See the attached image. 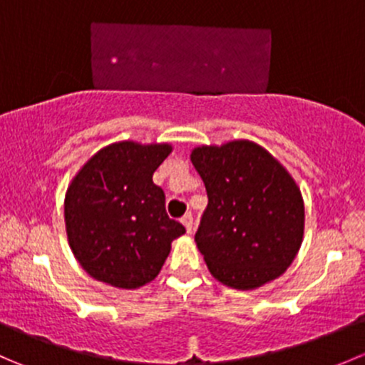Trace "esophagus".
I'll list each match as a JSON object with an SVG mask.
<instances>
[{"mask_svg":"<svg viewBox=\"0 0 365 365\" xmlns=\"http://www.w3.org/2000/svg\"><path fill=\"white\" fill-rule=\"evenodd\" d=\"M182 222H183V226L187 227V231H192V224H194V217H192V213H185V215L182 217Z\"/></svg>","mask_w":365,"mask_h":365,"instance_id":"esophagus-1","label":"esophagus"}]
</instances>
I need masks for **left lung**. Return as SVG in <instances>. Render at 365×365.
I'll return each instance as SVG.
<instances>
[{
    "label": "left lung",
    "instance_id": "8db88e82",
    "mask_svg": "<svg viewBox=\"0 0 365 365\" xmlns=\"http://www.w3.org/2000/svg\"><path fill=\"white\" fill-rule=\"evenodd\" d=\"M208 194L196 244L215 279L254 289L284 274L304 237V201L289 173L251 141L190 155Z\"/></svg>",
    "mask_w": 365,
    "mask_h": 365
}]
</instances>
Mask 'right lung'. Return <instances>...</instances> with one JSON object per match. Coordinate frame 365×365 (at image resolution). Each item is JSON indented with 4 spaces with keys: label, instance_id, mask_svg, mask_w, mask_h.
Wrapping results in <instances>:
<instances>
[{
    "label": "right lung",
    "instance_id": "right-lung-1",
    "mask_svg": "<svg viewBox=\"0 0 365 365\" xmlns=\"http://www.w3.org/2000/svg\"><path fill=\"white\" fill-rule=\"evenodd\" d=\"M169 145L125 141L95 153L70 183L65 222L70 247L97 281L134 289L153 281L185 226L165 212L153 173Z\"/></svg>",
    "mask_w": 365,
    "mask_h": 365
}]
</instances>
